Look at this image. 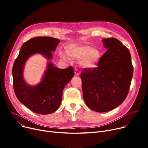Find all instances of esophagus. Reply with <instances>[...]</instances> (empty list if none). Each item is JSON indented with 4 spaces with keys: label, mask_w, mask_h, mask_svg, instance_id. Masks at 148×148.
<instances>
[{
    "label": "esophagus",
    "mask_w": 148,
    "mask_h": 148,
    "mask_svg": "<svg viewBox=\"0 0 148 148\" xmlns=\"http://www.w3.org/2000/svg\"><path fill=\"white\" fill-rule=\"evenodd\" d=\"M74 74H75V75H79V74H80V73H79V70L77 69V68H75V69Z\"/></svg>",
    "instance_id": "1"
}]
</instances>
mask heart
I'll list each match as a JSON object with an SVG mask.
<instances>
[{
	"mask_svg": "<svg viewBox=\"0 0 148 148\" xmlns=\"http://www.w3.org/2000/svg\"><path fill=\"white\" fill-rule=\"evenodd\" d=\"M68 55L76 60L82 59L80 65L84 68L90 69L95 66L101 57V53L97 48H92L89 45L73 44L69 46L66 49ZM60 58L64 60H68L69 58L64 53L60 54Z\"/></svg>",
	"mask_w": 148,
	"mask_h": 148,
	"instance_id": "b5f03b06",
	"label": "heart"
}]
</instances>
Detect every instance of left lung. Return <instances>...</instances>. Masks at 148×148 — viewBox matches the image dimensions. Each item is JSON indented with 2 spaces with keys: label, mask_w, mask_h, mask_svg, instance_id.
Masks as SVG:
<instances>
[{
  "label": "left lung",
  "mask_w": 148,
  "mask_h": 148,
  "mask_svg": "<svg viewBox=\"0 0 148 148\" xmlns=\"http://www.w3.org/2000/svg\"><path fill=\"white\" fill-rule=\"evenodd\" d=\"M107 49L98 67L85 68L81 73L84 101L91 110L106 112L125 99L133 75L128 49L114 38L102 40Z\"/></svg>",
  "instance_id": "1"
}]
</instances>
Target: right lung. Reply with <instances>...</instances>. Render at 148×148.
Instances as JSON below:
<instances>
[{
    "label": "right lung",
    "mask_w": 148,
    "mask_h": 148,
    "mask_svg": "<svg viewBox=\"0 0 148 148\" xmlns=\"http://www.w3.org/2000/svg\"><path fill=\"white\" fill-rule=\"evenodd\" d=\"M59 40L49 36L33 38L21 46L12 68L15 94L20 101L32 112L48 114L56 111L62 98V92L74 76L73 68L60 69L49 62L41 82L35 86L26 83L23 71L27 60L35 54H41L47 60L53 58Z\"/></svg>",
    "instance_id": "1"
}]
</instances>
